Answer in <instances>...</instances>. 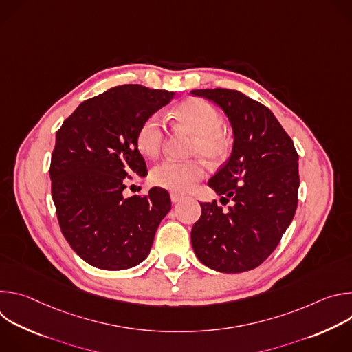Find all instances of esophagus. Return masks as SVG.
I'll return each mask as SVG.
<instances>
[{
	"label": "esophagus",
	"mask_w": 352,
	"mask_h": 352,
	"mask_svg": "<svg viewBox=\"0 0 352 352\" xmlns=\"http://www.w3.org/2000/svg\"><path fill=\"white\" fill-rule=\"evenodd\" d=\"M170 197H171V202H173V204H178V202H181V200L184 199V196L179 195V193H177V192H171V193H170Z\"/></svg>",
	"instance_id": "34e87169"
}]
</instances>
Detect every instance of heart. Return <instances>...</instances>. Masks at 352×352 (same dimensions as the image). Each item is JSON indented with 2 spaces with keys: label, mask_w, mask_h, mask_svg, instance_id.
<instances>
[{
  "label": "heart",
  "mask_w": 352,
  "mask_h": 352,
  "mask_svg": "<svg viewBox=\"0 0 352 352\" xmlns=\"http://www.w3.org/2000/svg\"><path fill=\"white\" fill-rule=\"evenodd\" d=\"M175 118L188 128L195 139L192 153L200 155L210 163H220L228 153V140L223 133V117L202 98H189L175 110ZM164 142V120L160 113L147 117L136 132V146L146 157H156ZM205 175V167L199 162L166 160L157 164L150 179L160 188L174 192H188Z\"/></svg>",
  "instance_id": "heart-1"
}]
</instances>
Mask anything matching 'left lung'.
<instances>
[{"label":"left lung","mask_w":352,"mask_h":352,"mask_svg":"<svg viewBox=\"0 0 352 352\" xmlns=\"http://www.w3.org/2000/svg\"><path fill=\"white\" fill-rule=\"evenodd\" d=\"M216 103L232 128V152L208 185L232 206L200 204L193 224V252L205 266L242 273L262 265L291 224L298 205V153L274 114L231 89H197Z\"/></svg>","instance_id":"8db88e82"}]
</instances>
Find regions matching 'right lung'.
<instances>
[{"label":"right lung","instance_id":"add662e5","mask_svg":"<svg viewBox=\"0 0 352 352\" xmlns=\"http://www.w3.org/2000/svg\"><path fill=\"white\" fill-rule=\"evenodd\" d=\"M174 96L140 85L116 86L80 103L56 135L50 178L58 223L90 266L124 270L142 263L171 210L163 188L146 196L122 192L128 175L147 174L136 146L140 124Z\"/></svg>","mask_w":352,"mask_h":352}]
</instances>
